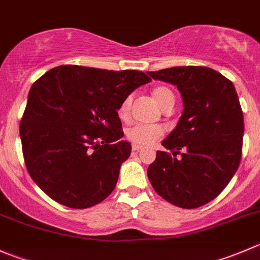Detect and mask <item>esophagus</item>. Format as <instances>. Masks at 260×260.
I'll use <instances>...</instances> for the list:
<instances>
[{
    "label": "esophagus",
    "mask_w": 260,
    "mask_h": 260,
    "mask_svg": "<svg viewBox=\"0 0 260 260\" xmlns=\"http://www.w3.org/2000/svg\"><path fill=\"white\" fill-rule=\"evenodd\" d=\"M140 150H142V146L132 145V151H140Z\"/></svg>",
    "instance_id": "1"
}]
</instances>
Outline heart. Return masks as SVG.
<instances>
[{
	"instance_id": "b5f03b06",
	"label": "heart",
	"mask_w": 260,
	"mask_h": 260,
	"mask_svg": "<svg viewBox=\"0 0 260 260\" xmlns=\"http://www.w3.org/2000/svg\"><path fill=\"white\" fill-rule=\"evenodd\" d=\"M153 98L156 99V102L160 104V107L166 108L168 105L174 104V94L169 87L166 86H157L153 89L152 91ZM132 95H128L123 99V102L120 103L119 108H118V117L122 120H128L129 119V110H131V104H132ZM165 129L164 127L158 124H143V123H136V124L131 125L125 129V136H127L128 140L131 141L135 145L140 146H146L151 145V143L155 142L157 138H160L164 135Z\"/></svg>"
}]
</instances>
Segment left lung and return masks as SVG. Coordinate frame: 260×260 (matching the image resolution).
<instances>
[{
    "mask_svg": "<svg viewBox=\"0 0 260 260\" xmlns=\"http://www.w3.org/2000/svg\"><path fill=\"white\" fill-rule=\"evenodd\" d=\"M175 85L184 110L175 129L162 141L147 176L156 193L180 208H197L226 188L241 160L244 117L233 82L203 66L148 72ZM180 154L181 158L175 156Z\"/></svg>",
    "mask_w": 260,
    "mask_h": 260,
    "instance_id": "8db88e82",
    "label": "left lung"
}]
</instances>
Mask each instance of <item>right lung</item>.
<instances>
[{
    "mask_svg": "<svg viewBox=\"0 0 260 260\" xmlns=\"http://www.w3.org/2000/svg\"><path fill=\"white\" fill-rule=\"evenodd\" d=\"M150 81L136 70L63 64L32 84L20 137L27 173L48 197L81 210L112 193L132 148L120 140L118 108Z\"/></svg>",
    "mask_w": 260,
    "mask_h": 260,
    "instance_id": "add662e5",
    "label": "right lung"
}]
</instances>
